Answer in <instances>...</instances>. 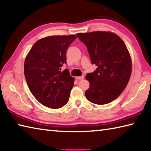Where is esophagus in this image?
Masks as SVG:
<instances>
[{"mask_svg":"<svg viewBox=\"0 0 151 151\" xmlns=\"http://www.w3.org/2000/svg\"><path fill=\"white\" fill-rule=\"evenodd\" d=\"M76 78H77L78 81L83 80V79H84V78H85V76H84V75H83V76H78V77H76Z\"/></svg>","mask_w":151,"mask_h":151,"instance_id":"1","label":"esophagus"}]
</instances>
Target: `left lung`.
Instances as JSON below:
<instances>
[{
  "mask_svg": "<svg viewBox=\"0 0 151 151\" xmlns=\"http://www.w3.org/2000/svg\"><path fill=\"white\" fill-rule=\"evenodd\" d=\"M76 36L87 48L92 64L98 66L86 76L90 82L85 91L86 99L96 104L111 103L126 88L131 76L132 63L126 45L118 35L110 32Z\"/></svg>",
  "mask_w": 151,
  "mask_h": 151,
  "instance_id": "8db88e82",
  "label": "left lung"
}]
</instances>
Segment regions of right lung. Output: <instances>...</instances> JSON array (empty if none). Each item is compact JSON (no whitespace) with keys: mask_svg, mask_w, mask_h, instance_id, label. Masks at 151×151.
<instances>
[{"mask_svg":"<svg viewBox=\"0 0 151 151\" xmlns=\"http://www.w3.org/2000/svg\"><path fill=\"white\" fill-rule=\"evenodd\" d=\"M75 35L50 36L36 42L25 58L24 76L30 92L45 106L59 109L69 99L75 78L69 71L61 72L66 64L67 48Z\"/></svg>","mask_w":151,"mask_h":151,"instance_id":"right-lung-1","label":"right lung"}]
</instances>
